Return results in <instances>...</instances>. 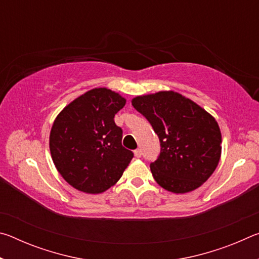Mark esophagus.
Wrapping results in <instances>:
<instances>
[{
    "label": "esophagus",
    "mask_w": 259,
    "mask_h": 259,
    "mask_svg": "<svg viewBox=\"0 0 259 259\" xmlns=\"http://www.w3.org/2000/svg\"><path fill=\"white\" fill-rule=\"evenodd\" d=\"M134 153H135L136 157H142V150H139V148L138 150H136Z\"/></svg>",
    "instance_id": "esophagus-1"
}]
</instances>
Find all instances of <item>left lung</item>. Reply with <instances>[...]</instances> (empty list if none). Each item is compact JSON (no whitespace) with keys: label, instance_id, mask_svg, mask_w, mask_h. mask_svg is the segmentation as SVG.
Returning a JSON list of instances; mask_svg holds the SVG:
<instances>
[{"label":"left lung","instance_id":"1","mask_svg":"<svg viewBox=\"0 0 259 259\" xmlns=\"http://www.w3.org/2000/svg\"><path fill=\"white\" fill-rule=\"evenodd\" d=\"M131 103L160 139V156L150 165L155 182L176 194L203 185L222 155L221 129L211 114L171 90L137 96Z\"/></svg>","mask_w":259,"mask_h":259}]
</instances>
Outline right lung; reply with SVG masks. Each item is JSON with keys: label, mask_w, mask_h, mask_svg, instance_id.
Returning <instances> with one entry per match:
<instances>
[{"label": "right lung", "mask_w": 259, "mask_h": 259, "mask_svg": "<svg viewBox=\"0 0 259 259\" xmlns=\"http://www.w3.org/2000/svg\"><path fill=\"white\" fill-rule=\"evenodd\" d=\"M126 100L107 88L78 96L57 115L49 147L56 169L72 187L99 194L119 182L134 157L122 146V129L114 122Z\"/></svg>", "instance_id": "right-lung-1"}]
</instances>
